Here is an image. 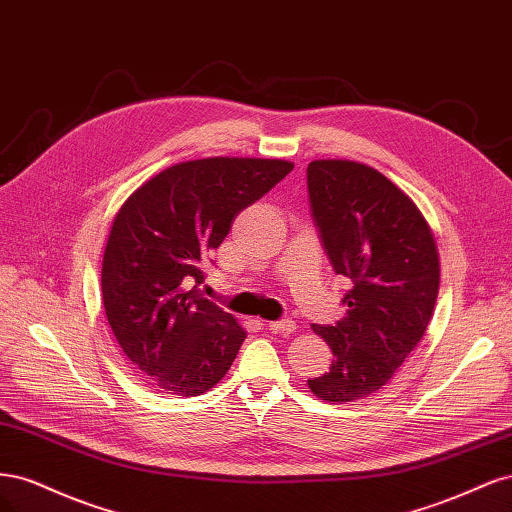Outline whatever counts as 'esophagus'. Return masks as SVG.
Masks as SVG:
<instances>
[{
  "instance_id": "34e87169",
  "label": "esophagus",
  "mask_w": 512,
  "mask_h": 512,
  "mask_svg": "<svg viewBox=\"0 0 512 512\" xmlns=\"http://www.w3.org/2000/svg\"><path fill=\"white\" fill-rule=\"evenodd\" d=\"M266 327L270 329L272 334H293L295 332V321L291 319H280V321H270L266 323Z\"/></svg>"
}]
</instances>
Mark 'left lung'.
I'll return each mask as SVG.
<instances>
[{"mask_svg":"<svg viewBox=\"0 0 512 512\" xmlns=\"http://www.w3.org/2000/svg\"><path fill=\"white\" fill-rule=\"evenodd\" d=\"M306 185L323 249L353 285L344 319L312 323L334 361L308 387L327 402H355L387 385L423 338L438 298V249L415 202L364 163L312 161Z\"/></svg>","mask_w":512,"mask_h":512,"instance_id":"obj_1","label":"left lung"}]
</instances>
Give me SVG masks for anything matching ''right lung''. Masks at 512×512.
<instances>
[{
    "label": "right lung",
    "instance_id": "1",
    "mask_svg": "<svg viewBox=\"0 0 512 512\" xmlns=\"http://www.w3.org/2000/svg\"><path fill=\"white\" fill-rule=\"evenodd\" d=\"M293 166L280 159L212 157L178 163L127 197L102 266L108 323L131 364L163 393L217 385L246 338L221 306L202 298V263L238 212Z\"/></svg>",
    "mask_w": 512,
    "mask_h": 512
}]
</instances>
